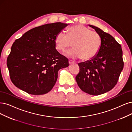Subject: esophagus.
<instances>
[{"instance_id":"1","label":"esophagus","mask_w":132,"mask_h":132,"mask_svg":"<svg viewBox=\"0 0 132 132\" xmlns=\"http://www.w3.org/2000/svg\"><path fill=\"white\" fill-rule=\"evenodd\" d=\"M69 63H70V65H71V64H73V63H75L73 61H72V60H69Z\"/></svg>"}]
</instances>
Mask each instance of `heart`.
<instances>
[{
    "label": "heart",
    "instance_id": "1",
    "mask_svg": "<svg viewBox=\"0 0 132 132\" xmlns=\"http://www.w3.org/2000/svg\"><path fill=\"white\" fill-rule=\"evenodd\" d=\"M74 48L67 51L66 55L72 59L82 58L89 60L98 54L102 45L100 34L81 24L68 29L67 35L61 31L55 38V46L57 50L64 52L72 45Z\"/></svg>",
    "mask_w": 132,
    "mask_h": 132
}]
</instances>
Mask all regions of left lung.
<instances>
[{
  "mask_svg": "<svg viewBox=\"0 0 132 132\" xmlns=\"http://www.w3.org/2000/svg\"><path fill=\"white\" fill-rule=\"evenodd\" d=\"M89 26L100 34L101 47L94 57L78 63L79 72L76 80L82 91L96 96L111 90L116 85L123 69L124 62L120 44L100 28Z\"/></svg>",
  "mask_w": 132,
  "mask_h": 132,
  "instance_id": "left-lung-1",
  "label": "left lung"
}]
</instances>
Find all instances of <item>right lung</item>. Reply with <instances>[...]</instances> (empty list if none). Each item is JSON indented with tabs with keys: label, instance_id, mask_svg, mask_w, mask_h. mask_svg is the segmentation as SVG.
<instances>
[{
	"label": "right lung",
	"instance_id": "right-lung-1",
	"mask_svg": "<svg viewBox=\"0 0 132 132\" xmlns=\"http://www.w3.org/2000/svg\"><path fill=\"white\" fill-rule=\"evenodd\" d=\"M67 26L57 22L35 27L13 42L7 66L11 80L18 88L34 95L53 89L58 71L69 66L68 59L55 46L56 34Z\"/></svg>",
	"mask_w": 132,
	"mask_h": 132
}]
</instances>
